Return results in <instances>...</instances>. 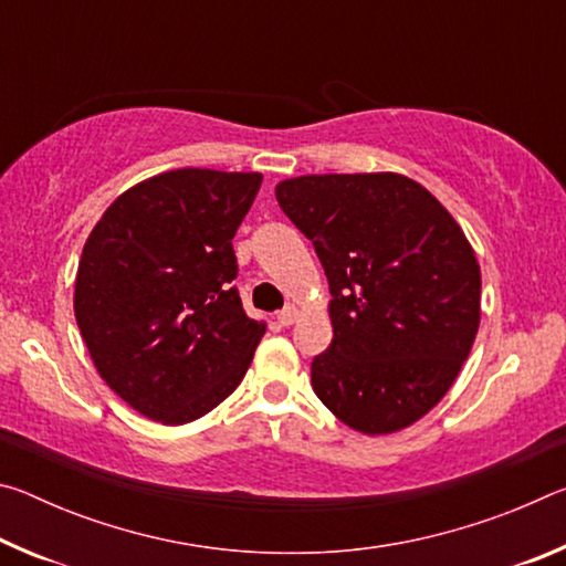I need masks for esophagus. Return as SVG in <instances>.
Wrapping results in <instances>:
<instances>
[{
	"label": "esophagus",
	"instance_id": "1",
	"mask_svg": "<svg viewBox=\"0 0 566 566\" xmlns=\"http://www.w3.org/2000/svg\"><path fill=\"white\" fill-rule=\"evenodd\" d=\"M276 319H280L282 327H290V324L296 322V310H294V306H284V310L276 314Z\"/></svg>",
	"mask_w": 566,
	"mask_h": 566
}]
</instances>
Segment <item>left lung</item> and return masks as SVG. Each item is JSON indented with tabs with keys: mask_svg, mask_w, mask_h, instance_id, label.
<instances>
[{
	"mask_svg": "<svg viewBox=\"0 0 566 566\" xmlns=\"http://www.w3.org/2000/svg\"><path fill=\"white\" fill-rule=\"evenodd\" d=\"M274 195L329 282L334 337L312 361L317 397L361 434L415 424L476 337L472 244L424 187L391 171L284 179Z\"/></svg>",
	"mask_w": 566,
	"mask_h": 566,
	"instance_id": "1",
	"label": "left lung"
}]
</instances>
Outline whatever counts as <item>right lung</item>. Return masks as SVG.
<instances>
[{"label": "right lung", "instance_id": "right-lung-1", "mask_svg": "<svg viewBox=\"0 0 566 566\" xmlns=\"http://www.w3.org/2000/svg\"><path fill=\"white\" fill-rule=\"evenodd\" d=\"M260 185L256 171H165L92 229L74 317L99 377L139 415L187 424L247 375L264 322L247 317L232 286V239Z\"/></svg>", "mask_w": 566, "mask_h": 566}]
</instances>
